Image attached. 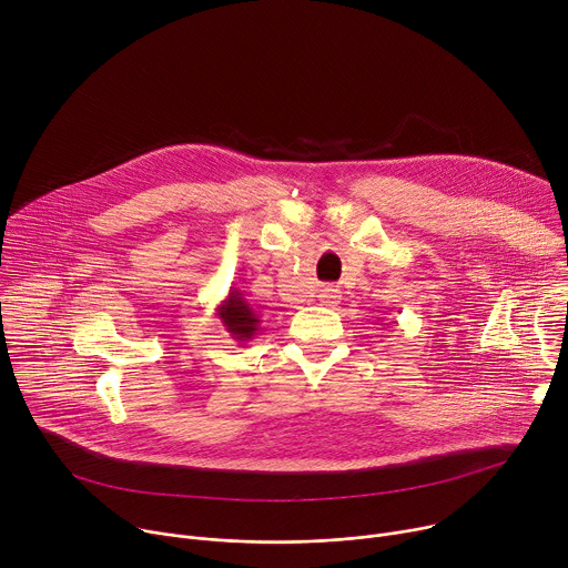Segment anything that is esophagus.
I'll use <instances>...</instances> for the list:
<instances>
[{
  "instance_id": "1",
  "label": "esophagus",
  "mask_w": 568,
  "mask_h": 568,
  "mask_svg": "<svg viewBox=\"0 0 568 568\" xmlns=\"http://www.w3.org/2000/svg\"><path fill=\"white\" fill-rule=\"evenodd\" d=\"M320 303L322 305H328V307H335L339 303V290L335 287H322L320 290Z\"/></svg>"
}]
</instances>
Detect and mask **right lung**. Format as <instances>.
<instances>
[{
	"label": "right lung",
	"instance_id": "obj_1",
	"mask_svg": "<svg viewBox=\"0 0 568 568\" xmlns=\"http://www.w3.org/2000/svg\"><path fill=\"white\" fill-rule=\"evenodd\" d=\"M215 313L235 342H248L261 331V317L237 287L229 290V296L217 305Z\"/></svg>",
	"mask_w": 568,
	"mask_h": 568
}]
</instances>
